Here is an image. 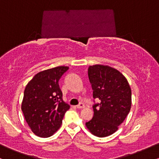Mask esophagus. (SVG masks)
Masks as SVG:
<instances>
[{"label": "esophagus", "mask_w": 159, "mask_h": 159, "mask_svg": "<svg viewBox=\"0 0 159 159\" xmlns=\"http://www.w3.org/2000/svg\"><path fill=\"white\" fill-rule=\"evenodd\" d=\"M76 107H77V108H78V109H82V108H84V105L83 103H80L79 105H78L77 106H76Z\"/></svg>", "instance_id": "obj_1"}]
</instances>
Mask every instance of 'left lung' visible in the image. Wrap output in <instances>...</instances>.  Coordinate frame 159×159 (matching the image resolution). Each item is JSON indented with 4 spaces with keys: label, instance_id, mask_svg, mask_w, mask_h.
Here are the masks:
<instances>
[{
    "label": "left lung",
    "instance_id": "left-lung-1",
    "mask_svg": "<svg viewBox=\"0 0 159 159\" xmlns=\"http://www.w3.org/2000/svg\"><path fill=\"white\" fill-rule=\"evenodd\" d=\"M88 78L93 98L101 102L93 105V117L86 126L95 136H109L118 130L130 111V85L121 72L107 65L90 66Z\"/></svg>",
    "mask_w": 159,
    "mask_h": 159
}]
</instances>
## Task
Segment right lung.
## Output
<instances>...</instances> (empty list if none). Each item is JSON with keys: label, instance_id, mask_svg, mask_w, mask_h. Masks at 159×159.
Returning <instances> with one entry per match:
<instances>
[{"label": "right lung", "instance_id": "add662e5", "mask_svg": "<svg viewBox=\"0 0 159 159\" xmlns=\"http://www.w3.org/2000/svg\"><path fill=\"white\" fill-rule=\"evenodd\" d=\"M69 69L61 66L38 72L25 87L21 103L25 120L36 136L48 138L61 126L70 106L63 100L58 81Z\"/></svg>", "mask_w": 159, "mask_h": 159}]
</instances>
